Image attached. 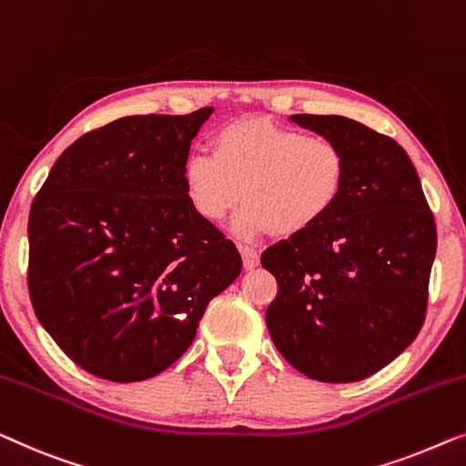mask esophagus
Here are the masks:
<instances>
[{"mask_svg": "<svg viewBox=\"0 0 466 466\" xmlns=\"http://www.w3.org/2000/svg\"><path fill=\"white\" fill-rule=\"evenodd\" d=\"M239 252H241V260H244L246 271H249V268H254V267H258V252H256L254 248L239 246Z\"/></svg>", "mask_w": 466, "mask_h": 466, "instance_id": "esophagus-1", "label": "esophagus"}]
</instances>
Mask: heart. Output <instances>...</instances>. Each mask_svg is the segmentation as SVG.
<instances>
[{
  "instance_id": "b5f03b06",
  "label": "heart",
  "mask_w": 466,
  "mask_h": 466,
  "mask_svg": "<svg viewBox=\"0 0 466 466\" xmlns=\"http://www.w3.org/2000/svg\"><path fill=\"white\" fill-rule=\"evenodd\" d=\"M347 170V155L334 140L267 119H241L218 130L212 153L188 155L183 187L188 206L210 225L225 218L244 193L248 204L231 225L238 238L267 231L289 238L334 212Z\"/></svg>"
}]
</instances>
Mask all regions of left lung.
<instances>
[{"label": "left lung", "instance_id": "1", "mask_svg": "<svg viewBox=\"0 0 466 466\" xmlns=\"http://www.w3.org/2000/svg\"><path fill=\"white\" fill-rule=\"evenodd\" d=\"M289 121L340 145L345 193L326 220L265 249L278 279L268 334L321 382H355L412 345L427 311L437 231L420 178L393 138L340 116Z\"/></svg>", "mask_w": 466, "mask_h": 466}]
</instances>
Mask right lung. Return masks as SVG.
<instances>
[{
    "mask_svg": "<svg viewBox=\"0 0 466 466\" xmlns=\"http://www.w3.org/2000/svg\"><path fill=\"white\" fill-rule=\"evenodd\" d=\"M212 106L134 116L56 159L29 214L39 323L86 372L147 380L191 347L214 296L241 271L231 239L188 206L183 166Z\"/></svg>",
    "mask_w": 466,
    "mask_h": 466,
    "instance_id": "add662e5",
    "label": "right lung"
}]
</instances>
